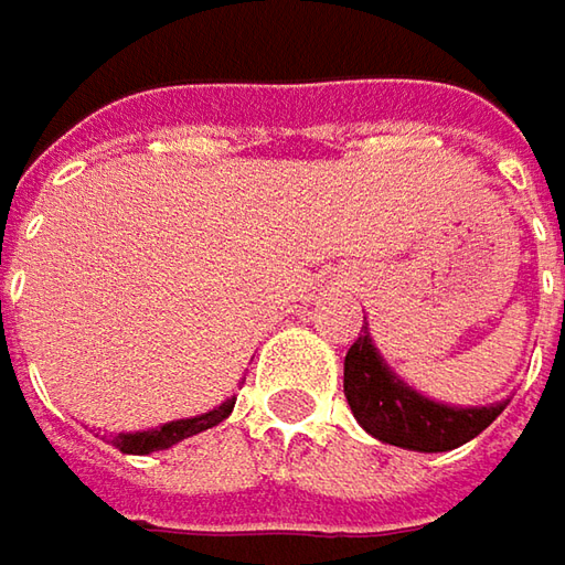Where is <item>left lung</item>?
<instances>
[{
  "instance_id": "8db88e82",
  "label": "left lung",
  "mask_w": 565,
  "mask_h": 565,
  "mask_svg": "<svg viewBox=\"0 0 565 565\" xmlns=\"http://www.w3.org/2000/svg\"><path fill=\"white\" fill-rule=\"evenodd\" d=\"M343 395L366 434L415 454H447L463 447L508 405L504 398L495 405L463 408L427 398L385 363L380 347L373 343L370 324H363L356 343L343 356Z\"/></svg>"
}]
</instances>
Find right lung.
<instances>
[{"label": "right lung", "instance_id": "obj_1", "mask_svg": "<svg viewBox=\"0 0 565 565\" xmlns=\"http://www.w3.org/2000/svg\"><path fill=\"white\" fill-rule=\"evenodd\" d=\"M231 412H234V398H224L218 408H212L205 415H195V418H180V422H167L160 424V427H147V430L115 434L111 447H118L121 454H131V457H147V454H157V450H170L173 444H180L185 437H195V434L222 424Z\"/></svg>", "mask_w": 565, "mask_h": 565}]
</instances>
